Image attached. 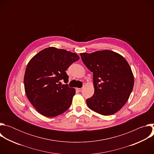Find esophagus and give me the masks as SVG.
I'll return each instance as SVG.
<instances>
[{
  "mask_svg": "<svg viewBox=\"0 0 154 154\" xmlns=\"http://www.w3.org/2000/svg\"><path fill=\"white\" fill-rule=\"evenodd\" d=\"M76 90H77V91H79V92H80V91H82V88H77Z\"/></svg>",
  "mask_w": 154,
  "mask_h": 154,
  "instance_id": "1",
  "label": "esophagus"
}]
</instances>
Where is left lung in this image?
<instances>
[{"mask_svg": "<svg viewBox=\"0 0 154 154\" xmlns=\"http://www.w3.org/2000/svg\"><path fill=\"white\" fill-rule=\"evenodd\" d=\"M82 61L93 73V96L86 99L91 110L112 115L127 102L134 85V76L127 60L109 50L81 53Z\"/></svg>", "mask_w": 154, "mask_h": 154, "instance_id": "1", "label": "left lung"}]
</instances>
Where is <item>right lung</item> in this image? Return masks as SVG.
I'll return each mask as SVG.
<instances>
[{
  "mask_svg": "<svg viewBox=\"0 0 154 154\" xmlns=\"http://www.w3.org/2000/svg\"><path fill=\"white\" fill-rule=\"evenodd\" d=\"M79 60L75 53L49 47L39 52L29 61L25 71L24 89L27 99L41 115L57 116L70 107L75 90L61 85L68 82L66 71Z\"/></svg>",
  "mask_w": 154,
  "mask_h": 154,
  "instance_id": "right-lung-1",
  "label": "right lung"
}]
</instances>
